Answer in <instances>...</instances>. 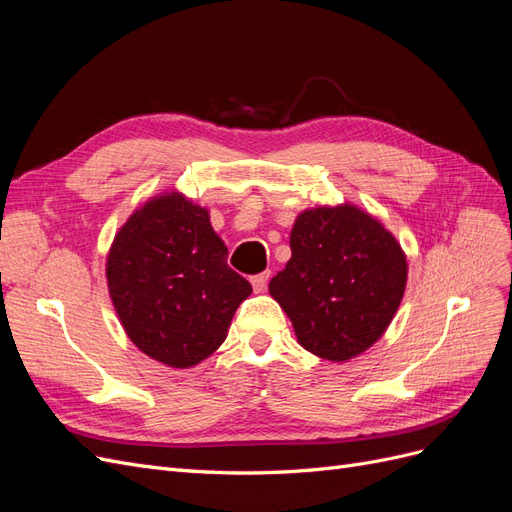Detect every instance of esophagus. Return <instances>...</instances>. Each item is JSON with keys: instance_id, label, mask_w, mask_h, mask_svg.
I'll use <instances>...</instances> for the list:
<instances>
[{"instance_id": "34e87169", "label": "esophagus", "mask_w": 512, "mask_h": 512, "mask_svg": "<svg viewBox=\"0 0 512 512\" xmlns=\"http://www.w3.org/2000/svg\"><path fill=\"white\" fill-rule=\"evenodd\" d=\"M269 277H271V271H265V273H258L252 277V286H254V292H265L267 290V284H269Z\"/></svg>"}]
</instances>
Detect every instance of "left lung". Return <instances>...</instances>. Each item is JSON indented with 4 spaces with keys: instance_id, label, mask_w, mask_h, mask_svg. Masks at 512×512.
<instances>
[{
    "instance_id": "8db88e82",
    "label": "left lung",
    "mask_w": 512,
    "mask_h": 512,
    "mask_svg": "<svg viewBox=\"0 0 512 512\" xmlns=\"http://www.w3.org/2000/svg\"><path fill=\"white\" fill-rule=\"evenodd\" d=\"M292 256L269 292L299 344L327 361H348L376 344L406 290L401 245L352 205L303 211L290 232Z\"/></svg>"
}]
</instances>
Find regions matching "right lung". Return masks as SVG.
<instances>
[{"instance_id": "add662e5", "label": "right lung", "mask_w": 512, "mask_h": 512, "mask_svg": "<svg viewBox=\"0 0 512 512\" xmlns=\"http://www.w3.org/2000/svg\"><path fill=\"white\" fill-rule=\"evenodd\" d=\"M226 256L207 209L177 192L151 198L130 215L108 252L106 280L138 350L185 369L222 346L252 292Z\"/></svg>"}]
</instances>
